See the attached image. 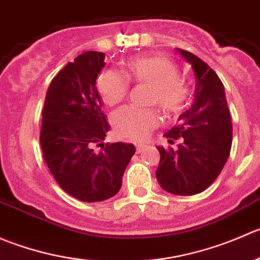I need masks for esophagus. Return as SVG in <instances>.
Wrapping results in <instances>:
<instances>
[{"label": "esophagus", "mask_w": 260, "mask_h": 260, "mask_svg": "<svg viewBox=\"0 0 260 260\" xmlns=\"http://www.w3.org/2000/svg\"><path fill=\"white\" fill-rule=\"evenodd\" d=\"M144 149H145V145H144V144H136V153H141Z\"/></svg>", "instance_id": "esophagus-1"}]
</instances>
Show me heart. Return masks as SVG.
I'll use <instances>...</instances> for the list:
<instances>
[{"label":"heart","instance_id":"heart-1","mask_svg":"<svg viewBox=\"0 0 260 260\" xmlns=\"http://www.w3.org/2000/svg\"><path fill=\"white\" fill-rule=\"evenodd\" d=\"M181 69L164 55H139L127 59L124 74L104 71L97 79V89L109 106L120 104L129 93L130 81L151 87L148 102L158 105L166 114H178L188 102V83L181 77ZM112 126L117 135L131 140H143L159 124L154 109L125 106L112 115Z\"/></svg>","mask_w":260,"mask_h":260}]
</instances>
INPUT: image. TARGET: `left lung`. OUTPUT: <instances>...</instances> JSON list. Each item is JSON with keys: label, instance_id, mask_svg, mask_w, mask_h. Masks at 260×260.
<instances>
[{"label": "left lung", "instance_id": "8db88e82", "mask_svg": "<svg viewBox=\"0 0 260 260\" xmlns=\"http://www.w3.org/2000/svg\"><path fill=\"white\" fill-rule=\"evenodd\" d=\"M177 50L194 71V101L179 116V124L164 135L171 144L181 139L178 149L158 146L160 161L155 174L167 192L191 196L211 186L222 171L230 155L233 124L223 84L214 69L194 54Z\"/></svg>", "mask_w": 260, "mask_h": 260}]
</instances>
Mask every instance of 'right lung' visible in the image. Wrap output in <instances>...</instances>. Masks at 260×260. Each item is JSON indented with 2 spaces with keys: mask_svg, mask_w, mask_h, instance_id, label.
I'll use <instances>...</instances> for the list:
<instances>
[{
  "mask_svg": "<svg viewBox=\"0 0 260 260\" xmlns=\"http://www.w3.org/2000/svg\"><path fill=\"white\" fill-rule=\"evenodd\" d=\"M104 60V53L86 51L67 64L51 81L43 109L45 164L59 186L83 202L115 196L135 153L133 144L102 143L110 130L96 88Z\"/></svg>",
  "mask_w": 260,
  "mask_h": 260,
  "instance_id": "add662e5",
  "label": "right lung"
}]
</instances>
